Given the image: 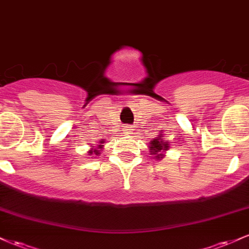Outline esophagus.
I'll list each match as a JSON object with an SVG mask.
<instances>
[{"label":"esophagus","instance_id":"obj_1","mask_svg":"<svg viewBox=\"0 0 249 249\" xmlns=\"http://www.w3.org/2000/svg\"><path fill=\"white\" fill-rule=\"evenodd\" d=\"M132 130H133V128L131 127V126H125L124 127V133L125 134H131V132H132Z\"/></svg>","mask_w":249,"mask_h":249}]
</instances>
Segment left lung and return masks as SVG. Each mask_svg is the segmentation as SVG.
<instances>
[{"label": "left lung", "mask_w": 249, "mask_h": 249, "mask_svg": "<svg viewBox=\"0 0 249 249\" xmlns=\"http://www.w3.org/2000/svg\"><path fill=\"white\" fill-rule=\"evenodd\" d=\"M150 148L152 150V153H151V154H157L156 158L160 159V158H162V154L158 153V152H160L161 150H167L168 142H162L161 137H157V139H154V141L151 142Z\"/></svg>", "instance_id": "obj_1"}]
</instances>
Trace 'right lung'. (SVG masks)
I'll list each match as a JSON object with an SVG mask.
<instances>
[{"label":"right lung","mask_w":249,"mask_h":249,"mask_svg":"<svg viewBox=\"0 0 249 249\" xmlns=\"http://www.w3.org/2000/svg\"><path fill=\"white\" fill-rule=\"evenodd\" d=\"M101 142H103V141H101ZM99 146H102V145H99ZM90 154H96V156H98V154H101V152H99V150H91L90 152H89Z\"/></svg>","instance_id":"1"}]
</instances>
